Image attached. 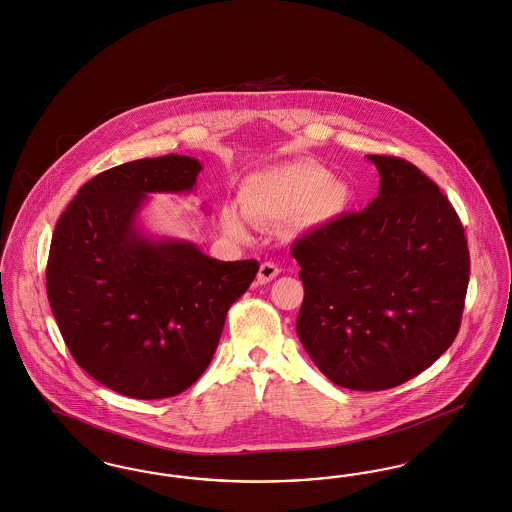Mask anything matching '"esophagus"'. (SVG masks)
I'll return each mask as SVG.
<instances>
[{"mask_svg":"<svg viewBox=\"0 0 512 512\" xmlns=\"http://www.w3.org/2000/svg\"><path fill=\"white\" fill-rule=\"evenodd\" d=\"M278 274H280V268H278V265H274V263L266 261V263H263V265L259 266L257 282H259V284H268V282H272V280H274Z\"/></svg>","mask_w":512,"mask_h":512,"instance_id":"1","label":"esophagus"}]
</instances>
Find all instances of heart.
Segmentation results:
<instances>
[{"mask_svg": "<svg viewBox=\"0 0 512 512\" xmlns=\"http://www.w3.org/2000/svg\"><path fill=\"white\" fill-rule=\"evenodd\" d=\"M350 196L348 184L329 179L326 167L291 162L251 173L240 188V205L255 225L286 223L293 217L305 225H318L339 215ZM221 219L230 236L246 238V219L236 207H225Z\"/></svg>", "mask_w": 512, "mask_h": 512, "instance_id": "obj_1", "label": "heart"}]
</instances>
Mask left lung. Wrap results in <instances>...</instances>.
<instances>
[{"label": "left lung", "instance_id": "1", "mask_svg": "<svg viewBox=\"0 0 512 512\" xmlns=\"http://www.w3.org/2000/svg\"><path fill=\"white\" fill-rule=\"evenodd\" d=\"M368 160L379 196L291 247L305 286L299 341L350 390L392 389L432 366L459 331L471 272L465 230L440 188L402 158Z\"/></svg>", "mask_w": 512, "mask_h": 512}]
</instances>
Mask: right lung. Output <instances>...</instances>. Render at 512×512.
I'll return each instance as SVG.
<instances>
[{
    "mask_svg": "<svg viewBox=\"0 0 512 512\" xmlns=\"http://www.w3.org/2000/svg\"><path fill=\"white\" fill-rule=\"evenodd\" d=\"M202 164L167 154L106 169L83 184L53 232L47 297L80 368L137 400L169 398L209 366L228 308L257 261H217L192 242L150 238L148 194H188Z\"/></svg>",
    "mask_w": 512,
    "mask_h": 512,
    "instance_id": "add662e5",
    "label": "right lung"
}]
</instances>
